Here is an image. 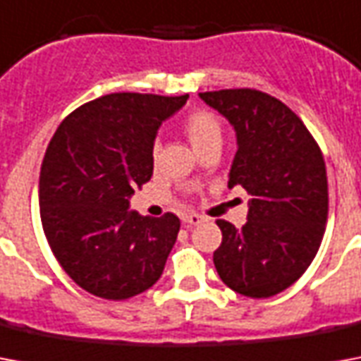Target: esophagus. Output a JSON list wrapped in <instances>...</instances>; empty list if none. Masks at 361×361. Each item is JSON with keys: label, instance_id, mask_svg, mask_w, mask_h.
Here are the masks:
<instances>
[{"label": "esophagus", "instance_id": "obj_1", "mask_svg": "<svg viewBox=\"0 0 361 361\" xmlns=\"http://www.w3.org/2000/svg\"><path fill=\"white\" fill-rule=\"evenodd\" d=\"M183 223H187V225H200V223H202V217L198 214H187L183 215Z\"/></svg>", "mask_w": 361, "mask_h": 361}]
</instances>
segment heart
<instances>
[{
    "instance_id": "1",
    "label": "heart",
    "mask_w": 361,
    "mask_h": 361,
    "mask_svg": "<svg viewBox=\"0 0 361 361\" xmlns=\"http://www.w3.org/2000/svg\"><path fill=\"white\" fill-rule=\"evenodd\" d=\"M183 130L198 153L212 144H221V123L208 110H195L183 120Z\"/></svg>"
}]
</instances>
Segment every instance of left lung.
I'll return each instance as SVG.
<instances>
[{
    "label": "left lung",
    "mask_w": 361,
    "mask_h": 361,
    "mask_svg": "<svg viewBox=\"0 0 361 361\" xmlns=\"http://www.w3.org/2000/svg\"><path fill=\"white\" fill-rule=\"evenodd\" d=\"M200 99L234 125L238 152L228 187L251 195L241 228L217 219L223 241L214 252L215 269L241 296H275L302 277L324 236L322 152L303 121L268 93L240 87L204 92Z\"/></svg>",
    "instance_id": "1"
}]
</instances>
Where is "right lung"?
<instances>
[{"instance_id":"right-lung-1","label":"right lung","mask_w":361,"mask_h":361,"mask_svg":"<svg viewBox=\"0 0 361 361\" xmlns=\"http://www.w3.org/2000/svg\"><path fill=\"white\" fill-rule=\"evenodd\" d=\"M187 99L110 93L71 112L48 144L42 231L65 274L93 296L127 300L163 274L180 219L129 212V198L152 178L159 125Z\"/></svg>"}]
</instances>
